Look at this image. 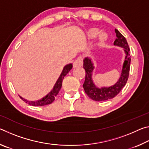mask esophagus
<instances>
[{
	"instance_id": "obj_1",
	"label": "esophagus",
	"mask_w": 149,
	"mask_h": 149,
	"mask_svg": "<svg viewBox=\"0 0 149 149\" xmlns=\"http://www.w3.org/2000/svg\"><path fill=\"white\" fill-rule=\"evenodd\" d=\"M82 64H83V58L79 56L75 60L74 64H73V66H74V68L81 67L82 65Z\"/></svg>"
}]
</instances>
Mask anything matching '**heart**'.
<instances>
[{"label": "heart", "instance_id": "obj_1", "mask_svg": "<svg viewBox=\"0 0 149 149\" xmlns=\"http://www.w3.org/2000/svg\"><path fill=\"white\" fill-rule=\"evenodd\" d=\"M100 31V29L98 28H91L89 29L86 32L87 39H93L95 38V37L99 34V33ZM99 34V37H98V44L100 45L104 43L106 41H107L108 36V34L105 32H101Z\"/></svg>", "mask_w": 149, "mask_h": 149}]
</instances>
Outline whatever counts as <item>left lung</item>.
<instances>
[{
	"label": "left lung",
	"mask_w": 149,
	"mask_h": 149,
	"mask_svg": "<svg viewBox=\"0 0 149 149\" xmlns=\"http://www.w3.org/2000/svg\"><path fill=\"white\" fill-rule=\"evenodd\" d=\"M116 39L114 42L115 46L123 49L125 56L123 62L122 73L118 81L110 87H98L93 82L92 75L95 69L91 58L86 57L84 60V68L85 70V79L83 87L88 97L95 101H104L112 99L119 93L127 81L130 69L131 56L130 48L124 37L118 29H115Z\"/></svg>",
	"instance_id": "1"
}]
</instances>
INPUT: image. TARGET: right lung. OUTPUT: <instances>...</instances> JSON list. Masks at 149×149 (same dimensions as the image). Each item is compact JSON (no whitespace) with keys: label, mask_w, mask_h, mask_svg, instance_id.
<instances>
[{"label":"right lung","mask_w":149,"mask_h":149,"mask_svg":"<svg viewBox=\"0 0 149 149\" xmlns=\"http://www.w3.org/2000/svg\"><path fill=\"white\" fill-rule=\"evenodd\" d=\"M72 67H73L72 64H67L66 65H65L64 68H63V70L61 73V74L60 75V77L56 81L53 89L51 90V91L49 92V93H48L45 97L42 98L41 99L35 100V101H29V100L24 99V98L22 97L21 96H19V97L21 98L24 102H26L28 104L34 106V107H41V106H45V105L51 104V103L54 100L55 97H56V95L58 94L60 90L61 89L63 79H64V77L67 75L68 73L71 70Z\"/></svg>","instance_id":"obj_1"}]
</instances>
